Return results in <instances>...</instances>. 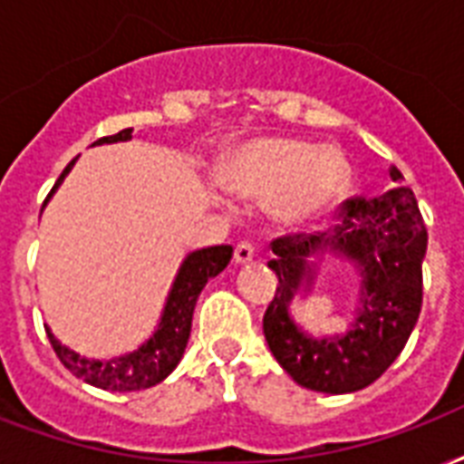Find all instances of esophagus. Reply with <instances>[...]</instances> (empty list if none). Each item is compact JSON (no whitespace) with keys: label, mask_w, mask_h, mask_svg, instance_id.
Here are the masks:
<instances>
[{"label":"esophagus","mask_w":464,"mask_h":464,"mask_svg":"<svg viewBox=\"0 0 464 464\" xmlns=\"http://www.w3.org/2000/svg\"><path fill=\"white\" fill-rule=\"evenodd\" d=\"M253 257H256V247L250 246V243H238L236 250H233V260H236L238 265L250 263Z\"/></svg>","instance_id":"esophagus-1"}]
</instances>
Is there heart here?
I'll return each mask as SVG.
<instances>
[{
    "label": "heart",
    "instance_id": "b5f03b06",
    "mask_svg": "<svg viewBox=\"0 0 464 464\" xmlns=\"http://www.w3.org/2000/svg\"><path fill=\"white\" fill-rule=\"evenodd\" d=\"M348 160L292 138H257L224 162L221 182L238 199L275 201L272 214L287 228H309L334 211L350 189Z\"/></svg>",
    "mask_w": 464,
    "mask_h": 464
}]
</instances>
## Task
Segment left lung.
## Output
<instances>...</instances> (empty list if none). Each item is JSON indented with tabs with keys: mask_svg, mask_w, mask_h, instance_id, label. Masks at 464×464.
<instances>
[{
	"mask_svg": "<svg viewBox=\"0 0 464 464\" xmlns=\"http://www.w3.org/2000/svg\"><path fill=\"white\" fill-rule=\"evenodd\" d=\"M394 182L404 175L389 169ZM334 231L272 240L270 267L279 279L263 318L265 341L282 370L306 389L350 394L372 384L404 350L420 314L429 233L409 187L377 199H348ZM341 256L361 277L359 306L343 334L311 336L291 316V302L308 294L317 265Z\"/></svg>",
	"mask_w": 464,
	"mask_h": 464,
	"instance_id": "8db88e82",
	"label": "left lung"
}]
</instances>
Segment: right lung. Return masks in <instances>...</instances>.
Wrapping results in <instances>:
<instances>
[{"label":"right lung","mask_w":464,"mask_h":464,"mask_svg":"<svg viewBox=\"0 0 464 464\" xmlns=\"http://www.w3.org/2000/svg\"><path fill=\"white\" fill-rule=\"evenodd\" d=\"M130 133H133V129H123L114 136L99 138L94 146L123 143V140H130ZM75 162L77 158L63 169V175L58 177V182L48 194V199L63 185V179H65ZM48 199L44 201V207L48 204ZM231 246H211L189 253L179 265V270H177L158 326L150 334V338L146 343H140L136 350L106 360L87 358V355H80L75 350L63 345L53 335L51 328L45 326V334H48V341H51L55 355L75 377L84 380L92 387L106 389V392H138V389L160 384L179 365V360L185 355L189 331H192L194 306H197L201 289L207 287L208 279L217 277L218 272H224L226 265L231 263Z\"/></svg>","instance_id":"add662e5"}]
</instances>
